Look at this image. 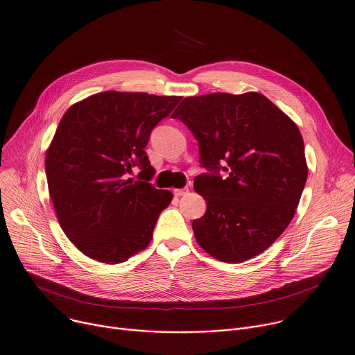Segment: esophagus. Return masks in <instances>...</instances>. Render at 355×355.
Instances as JSON below:
<instances>
[{
    "label": "esophagus",
    "instance_id": "1",
    "mask_svg": "<svg viewBox=\"0 0 355 355\" xmlns=\"http://www.w3.org/2000/svg\"><path fill=\"white\" fill-rule=\"evenodd\" d=\"M188 192H189V188H188V187L181 188V189H174V195H175V196H184V195H187Z\"/></svg>",
    "mask_w": 355,
    "mask_h": 355
}]
</instances>
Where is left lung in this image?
<instances>
[{
    "mask_svg": "<svg viewBox=\"0 0 355 355\" xmlns=\"http://www.w3.org/2000/svg\"><path fill=\"white\" fill-rule=\"evenodd\" d=\"M171 116L192 132L207 170L193 181L207 205L192 221L198 244L230 263L266 251L293 220L308 177L295 123L257 92L185 97Z\"/></svg>",
    "mask_w": 355,
    "mask_h": 355,
    "instance_id": "1",
    "label": "left lung"
}]
</instances>
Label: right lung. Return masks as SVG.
Masks as SVG:
<instances>
[{
	"mask_svg": "<svg viewBox=\"0 0 355 355\" xmlns=\"http://www.w3.org/2000/svg\"><path fill=\"white\" fill-rule=\"evenodd\" d=\"M180 100L108 90L61 118L46 155L49 192L65 235L90 259L121 263L149 245L173 193L148 182L155 170L145 148ZM135 165L137 182L128 178Z\"/></svg>",
	"mask_w": 355,
	"mask_h": 355,
	"instance_id": "obj_1",
	"label": "right lung"
}]
</instances>
